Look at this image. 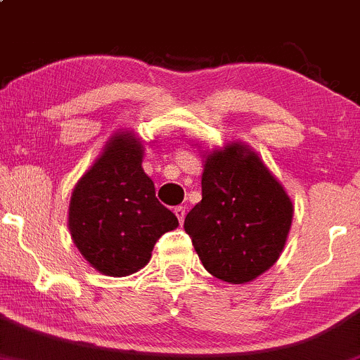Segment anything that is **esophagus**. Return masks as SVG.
<instances>
[{"mask_svg":"<svg viewBox=\"0 0 360 360\" xmlns=\"http://www.w3.org/2000/svg\"><path fill=\"white\" fill-rule=\"evenodd\" d=\"M173 211H175V214H176V218H179V221L184 223V219H185V207L184 206H176Z\"/></svg>","mask_w":360,"mask_h":360,"instance_id":"obj_1","label":"esophagus"}]
</instances>
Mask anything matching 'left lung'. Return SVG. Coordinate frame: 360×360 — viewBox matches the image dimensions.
Segmentation results:
<instances>
[{"label":"left lung","instance_id":"obj_1","mask_svg":"<svg viewBox=\"0 0 360 360\" xmlns=\"http://www.w3.org/2000/svg\"><path fill=\"white\" fill-rule=\"evenodd\" d=\"M202 200L184 228L212 276L240 285L278 261L293 206L283 185L243 142L204 154Z\"/></svg>","mask_w":360,"mask_h":360}]
</instances>
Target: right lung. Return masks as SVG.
<instances>
[{
  "label": "right lung",
  "instance_id": "obj_1",
  "mask_svg": "<svg viewBox=\"0 0 360 360\" xmlns=\"http://www.w3.org/2000/svg\"><path fill=\"white\" fill-rule=\"evenodd\" d=\"M142 158L144 146L135 134H115L72 192V240L89 264L108 276L144 268L158 238L179 226L176 216L156 199Z\"/></svg>",
  "mask_w": 360,
  "mask_h": 360
}]
</instances>
